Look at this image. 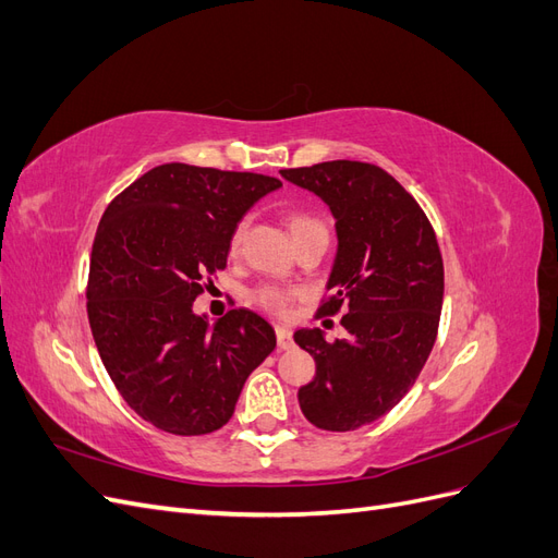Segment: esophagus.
<instances>
[{"label": "esophagus", "instance_id": "obj_1", "mask_svg": "<svg viewBox=\"0 0 558 558\" xmlns=\"http://www.w3.org/2000/svg\"><path fill=\"white\" fill-rule=\"evenodd\" d=\"M275 332H277V344H279V349H291V347H293V330H291V328L277 326Z\"/></svg>", "mask_w": 558, "mask_h": 558}]
</instances>
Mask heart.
Listing matches in <instances>:
<instances>
[{"mask_svg": "<svg viewBox=\"0 0 558 558\" xmlns=\"http://www.w3.org/2000/svg\"><path fill=\"white\" fill-rule=\"evenodd\" d=\"M286 223H289L291 230V238L298 244L300 240L312 238V234H326L328 238V228L326 223L320 221L318 216L310 214V211H302V209H293L286 214ZM242 234H244V226L240 223L238 228L232 230L230 234V251H238L242 244ZM251 302L253 305H258L265 312H272V314H283L289 310V302L293 298V291L283 289V286L277 283H260L256 289L251 291Z\"/></svg>", "mask_w": 558, "mask_h": 558, "instance_id": "heart-1", "label": "heart"}]
</instances>
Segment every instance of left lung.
Returning <instances> with one entry per match:
<instances>
[{
    "mask_svg": "<svg viewBox=\"0 0 558 558\" xmlns=\"http://www.w3.org/2000/svg\"><path fill=\"white\" fill-rule=\"evenodd\" d=\"M326 202L337 256L320 314L344 310V340L302 328L293 340L316 361L298 391L302 414L324 430H356L391 412L414 386L437 337L442 253L418 202L381 167L332 160L281 170Z\"/></svg>",
    "mask_w": 558,
    "mask_h": 558,
    "instance_id": "obj_1",
    "label": "left lung"
}]
</instances>
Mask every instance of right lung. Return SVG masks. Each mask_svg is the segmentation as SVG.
Wrapping results in <instances>:
<instances>
[{"label":"right lung","instance_id":"obj_1","mask_svg":"<svg viewBox=\"0 0 558 558\" xmlns=\"http://www.w3.org/2000/svg\"><path fill=\"white\" fill-rule=\"evenodd\" d=\"M279 179L158 165L111 199L88 275V318L111 381L172 435L226 426L246 377L277 347L272 326L230 310L209 326L193 302L228 263L230 234Z\"/></svg>","mask_w":558,"mask_h":558}]
</instances>
